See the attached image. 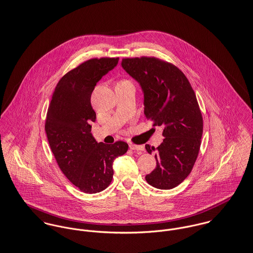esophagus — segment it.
Wrapping results in <instances>:
<instances>
[{"mask_svg":"<svg viewBox=\"0 0 253 253\" xmlns=\"http://www.w3.org/2000/svg\"><path fill=\"white\" fill-rule=\"evenodd\" d=\"M129 148H130V150L135 151V152H142V151H144V146H137V145L130 144Z\"/></svg>","mask_w":253,"mask_h":253,"instance_id":"obj_1","label":"esophagus"}]
</instances>
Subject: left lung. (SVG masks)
Masks as SVG:
<instances>
[{
  "mask_svg": "<svg viewBox=\"0 0 253 253\" xmlns=\"http://www.w3.org/2000/svg\"><path fill=\"white\" fill-rule=\"evenodd\" d=\"M123 69L141 86L144 113L153 126H162L163 142L156 151V167L146 176L156 189L170 190L191 173L201 148L202 112L196 94L185 74L175 65L156 57L123 58Z\"/></svg>",
  "mask_w": 253,
  "mask_h": 253,
  "instance_id": "obj_1",
  "label": "left lung"
}]
</instances>
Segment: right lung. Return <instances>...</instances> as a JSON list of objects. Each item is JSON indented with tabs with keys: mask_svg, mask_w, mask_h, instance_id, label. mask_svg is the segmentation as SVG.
Instances as JSON below:
<instances>
[{
	"mask_svg": "<svg viewBox=\"0 0 253 253\" xmlns=\"http://www.w3.org/2000/svg\"><path fill=\"white\" fill-rule=\"evenodd\" d=\"M118 60L92 58L67 72L58 81L48 108L45 130L51 152L65 177L86 194L109 186L114 159L128 151L125 142L98 143L91 133V123L96 121L91 95Z\"/></svg>",
	"mask_w": 253,
	"mask_h": 253,
	"instance_id": "add662e5",
	"label": "right lung"
}]
</instances>
